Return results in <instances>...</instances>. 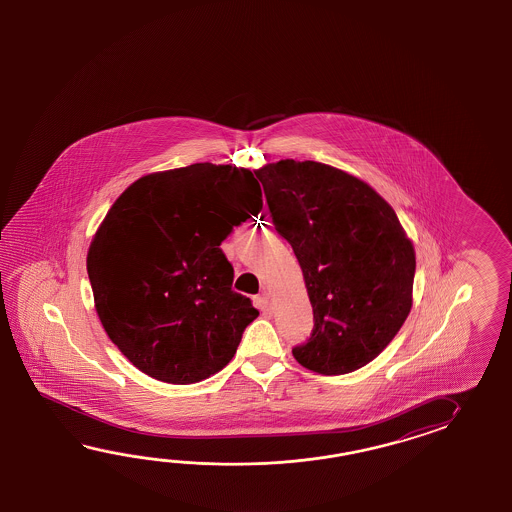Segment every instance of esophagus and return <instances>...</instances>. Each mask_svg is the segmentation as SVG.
<instances>
[{
    "instance_id": "esophagus-1",
    "label": "esophagus",
    "mask_w": 512,
    "mask_h": 512,
    "mask_svg": "<svg viewBox=\"0 0 512 512\" xmlns=\"http://www.w3.org/2000/svg\"><path fill=\"white\" fill-rule=\"evenodd\" d=\"M256 305H258V309H260L263 315H271L272 307L271 302H269V298H267V294H261L256 298Z\"/></svg>"
}]
</instances>
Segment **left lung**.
Masks as SVG:
<instances>
[{"instance_id":"1","label":"left lung","mask_w":512,"mask_h":512,"mask_svg":"<svg viewBox=\"0 0 512 512\" xmlns=\"http://www.w3.org/2000/svg\"><path fill=\"white\" fill-rule=\"evenodd\" d=\"M254 174L313 305L315 326L294 346V359L322 375L359 370L392 342L412 309V241L370 185L329 164L285 159Z\"/></svg>"}]
</instances>
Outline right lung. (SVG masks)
<instances>
[{
    "instance_id": "add662e5",
    "label": "right lung",
    "mask_w": 512,
    "mask_h": 512,
    "mask_svg": "<svg viewBox=\"0 0 512 512\" xmlns=\"http://www.w3.org/2000/svg\"><path fill=\"white\" fill-rule=\"evenodd\" d=\"M261 207L251 170L197 163L144 175L109 208L87 274L102 326L135 368L192 384L229 364L260 313L232 291L219 245Z\"/></svg>"
}]
</instances>
